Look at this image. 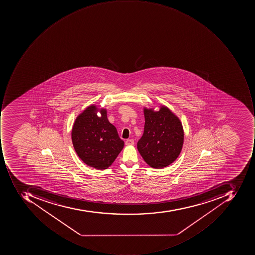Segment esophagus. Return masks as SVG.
<instances>
[{"mask_svg": "<svg viewBox=\"0 0 255 255\" xmlns=\"http://www.w3.org/2000/svg\"><path fill=\"white\" fill-rule=\"evenodd\" d=\"M125 144H126V145H127V146H129V145H133V144H134L133 139L126 140Z\"/></svg>", "mask_w": 255, "mask_h": 255, "instance_id": "34e87169", "label": "esophagus"}]
</instances>
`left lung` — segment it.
<instances>
[{
    "label": "left lung",
    "mask_w": 255,
    "mask_h": 255,
    "mask_svg": "<svg viewBox=\"0 0 255 255\" xmlns=\"http://www.w3.org/2000/svg\"><path fill=\"white\" fill-rule=\"evenodd\" d=\"M145 126L137 148L151 168H162L176 160L182 151L184 130L179 119L168 107H144Z\"/></svg>",
    "instance_id": "left-lung-1"
}]
</instances>
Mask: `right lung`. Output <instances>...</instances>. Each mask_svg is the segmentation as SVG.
<instances>
[{
	"label": "right lung",
	"instance_id": "1",
	"mask_svg": "<svg viewBox=\"0 0 255 255\" xmlns=\"http://www.w3.org/2000/svg\"><path fill=\"white\" fill-rule=\"evenodd\" d=\"M98 111L100 117L97 116ZM107 114L106 109L89 106L79 114L72 128V142L77 155L86 165L98 170L107 169L114 163L124 146Z\"/></svg>",
	"mask_w": 255,
	"mask_h": 255
}]
</instances>
